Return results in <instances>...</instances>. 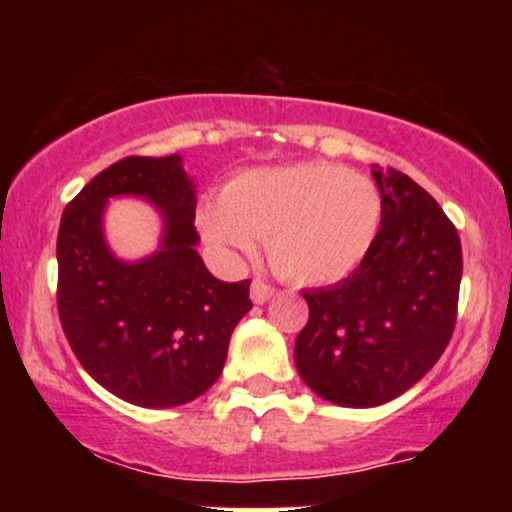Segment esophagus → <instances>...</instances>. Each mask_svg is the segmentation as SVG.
Masks as SVG:
<instances>
[{
  "instance_id": "obj_1",
  "label": "esophagus",
  "mask_w": 512,
  "mask_h": 512,
  "mask_svg": "<svg viewBox=\"0 0 512 512\" xmlns=\"http://www.w3.org/2000/svg\"><path fill=\"white\" fill-rule=\"evenodd\" d=\"M272 296H274V286L272 284H267L264 279H252V286H250L252 303L262 305V303H267Z\"/></svg>"
}]
</instances>
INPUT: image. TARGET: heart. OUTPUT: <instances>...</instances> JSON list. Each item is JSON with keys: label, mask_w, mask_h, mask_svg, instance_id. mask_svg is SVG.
Instances as JSON below:
<instances>
[{"label": "heart", "mask_w": 512, "mask_h": 512, "mask_svg": "<svg viewBox=\"0 0 512 512\" xmlns=\"http://www.w3.org/2000/svg\"><path fill=\"white\" fill-rule=\"evenodd\" d=\"M383 197L361 173L322 161L243 170L221 202L197 211L202 236L226 255H252L267 238L272 267L296 284H332L373 248Z\"/></svg>", "instance_id": "obj_1"}]
</instances>
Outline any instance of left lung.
<instances>
[{"mask_svg":"<svg viewBox=\"0 0 512 512\" xmlns=\"http://www.w3.org/2000/svg\"><path fill=\"white\" fill-rule=\"evenodd\" d=\"M373 178L383 195L378 238L344 281L303 291L310 315L293 349L310 390L358 409L390 402L436 366L462 281L460 236L436 199L395 168Z\"/></svg>","mask_w":512,"mask_h":512,"instance_id":"obj_1","label":"left lung"}]
</instances>
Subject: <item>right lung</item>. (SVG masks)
<instances>
[{"mask_svg": "<svg viewBox=\"0 0 512 512\" xmlns=\"http://www.w3.org/2000/svg\"><path fill=\"white\" fill-rule=\"evenodd\" d=\"M151 198L167 221L162 250L122 263L102 240L110 196ZM195 185L178 154L127 156L64 209L57 233V310L84 370L129 404L192 402L219 380L233 327L252 308L250 279L219 281L195 250Z\"/></svg>", "mask_w": 512, "mask_h": 512, "instance_id": "obj_1", "label": "right lung"}]
</instances>
